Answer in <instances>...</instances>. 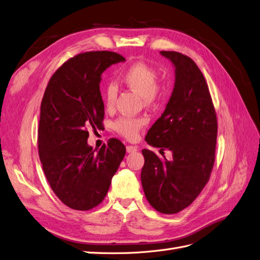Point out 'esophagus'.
<instances>
[{
	"instance_id": "34e87169",
	"label": "esophagus",
	"mask_w": 260,
	"mask_h": 260,
	"mask_svg": "<svg viewBox=\"0 0 260 260\" xmlns=\"http://www.w3.org/2000/svg\"><path fill=\"white\" fill-rule=\"evenodd\" d=\"M138 150V148L136 146H126V151H127L128 153H133V152H136Z\"/></svg>"
}]
</instances>
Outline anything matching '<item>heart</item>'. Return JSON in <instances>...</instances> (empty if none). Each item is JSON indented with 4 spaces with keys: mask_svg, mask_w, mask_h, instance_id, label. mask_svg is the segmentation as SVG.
I'll use <instances>...</instances> for the list:
<instances>
[{
    "mask_svg": "<svg viewBox=\"0 0 260 260\" xmlns=\"http://www.w3.org/2000/svg\"><path fill=\"white\" fill-rule=\"evenodd\" d=\"M158 79L159 74L157 70L142 62L131 65L122 74L123 83L142 95L145 103L153 102L161 93L162 88L158 85ZM116 95V85L109 84L105 91V101L108 108L114 106ZM145 123L144 118L122 117L114 123V128L127 139H134Z\"/></svg>",
    "mask_w": 260,
    "mask_h": 260,
    "instance_id": "b5f03b06",
    "label": "heart"
}]
</instances>
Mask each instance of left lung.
<instances>
[{
	"label": "left lung",
	"instance_id": "left-lung-1",
	"mask_svg": "<svg viewBox=\"0 0 260 260\" xmlns=\"http://www.w3.org/2000/svg\"><path fill=\"white\" fill-rule=\"evenodd\" d=\"M175 69V81L165 112L145 138L171 161L161 160L143 149L145 165L142 185L153 208L173 214L188 207L203 190L214 163L218 124L211 95L203 73L190 57L174 51H161Z\"/></svg>",
	"mask_w": 260,
	"mask_h": 260
}]
</instances>
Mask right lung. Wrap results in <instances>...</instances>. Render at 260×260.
<instances>
[{"mask_svg":"<svg viewBox=\"0 0 260 260\" xmlns=\"http://www.w3.org/2000/svg\"><path fill=\"white\" fill-rule=\"evenodd\" d=\"M124 61L115 52H85L65 62L44 91L39 157L52 190L72 209H92L105 199L125 155L118 139H109L99 150L87 143L88 129L100 128L105 117L101 74Z\"/></svg>","mask_w":260,"mask_h":260,"instance_id":"right-lung-1","label":"right lung"}]
</instances>
